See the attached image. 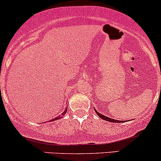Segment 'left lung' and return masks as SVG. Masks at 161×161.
Instances as JSON below:
<instances>
[{
	"label": "left lung",
	"mask_w": 161,
	"mask_h": 161,
	"mask_svg": "<svg viewBox=\"0 0 161 161\" xmlns=\"http://www.w3.org/2000/svg\"><path fill=\"white\" fill-rule=\"evenodd\" d=\"M95 112H96V113H97V114L99 116H100L101 119H104V120H106V121H108V122H121V121L115 120V119H113L109 118V117L105 116V115H102V114H100V113H98V112H97V110H95Z\"/></svg>",
	"instance_id": "obj_1"
}]
</instances>
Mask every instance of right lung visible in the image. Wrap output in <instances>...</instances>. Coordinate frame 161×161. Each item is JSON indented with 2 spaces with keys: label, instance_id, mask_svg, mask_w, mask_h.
I'll return each instance as SVG.
<instances>
[{
  "label": "right lung",
  "instance_id": "add662e5",
  "mask_svg": "<svg viewBox=\"0 0 161 161\" xmlns=\"http://www.w3.org/2000/svg\"><path fill=\"white\" fill-rule=\"evenodd\" d=\"M67 108H68V107H67ZM66 112H67V110H65V111H64V112H63V113H61V115H60V116H58V117H56V118L53 119H52V120H51V122H52V121H55V120H57V119H61V117L63 116V115H64V114H65V113H66Z\"/></svg>",
  "mask_w": 161,
  "mask_h": 161
}]
</instances>
